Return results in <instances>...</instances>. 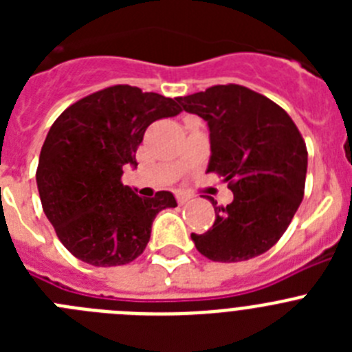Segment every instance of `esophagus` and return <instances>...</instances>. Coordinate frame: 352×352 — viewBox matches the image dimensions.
I'll return each instance as SVG.
<instances>
[{
    "mask_svg": "<svg viewBox=\"0 0 352 352\" xmlns=\"http://www.w3.org/2000/svg\"><path fill=\"white\" fill-rule=\"evenodd\" d=\"M176 201H178L179 206H183V204H186V203H188V201H190V195L178 194V195H176Z\"/></svg>",
    "mask_w": 352,
    "mask_h": 352,
    "instance_id": "obj_1",
    "label": "esophagus"
}]
</instances>
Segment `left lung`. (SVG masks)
I'll return each mask as SVG.
<instances>
[{
    "mask_svg": "<svg viewBox=\"0 0 352 352\" xmlns=\"http://www.w3.org/2000/svg\"><path fill=\"white\" fill-rule=\"evenodd\" d=\"M183 111L210 129L208 173L223 176L234 194L214 208V223L194 234L195 248L217 263L257 257L282 238L300 208L307 178V146L287 113L261 93L219 84L178 96Z\"/></svg>",
    "mask_w": 352,
    "mask_h": 352,
    "instance_id": "8db88e82",
    "label": "left lung"
}]
</instances>
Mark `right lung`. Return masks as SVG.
<instances>
[{"mask_svg": "<svg viewBox=\"0 0 352 352\" xmlns=\"http://www.w3.org/2000/svg\"><path fill=\"white\" fill-rule=\"evenodd\" d=\"M182 113L176 100L118 84L84 96L52 123L42 146L36 186L49 222L68 252L93 266L138 259L158 211L176 208L170 192L139 197L123 185L125 166L153 121Z\"/></svg>", "mask_w": 352, "mask_h": 352, "instance_id": "obj_1", "label": "right lung"}]
</instances>
